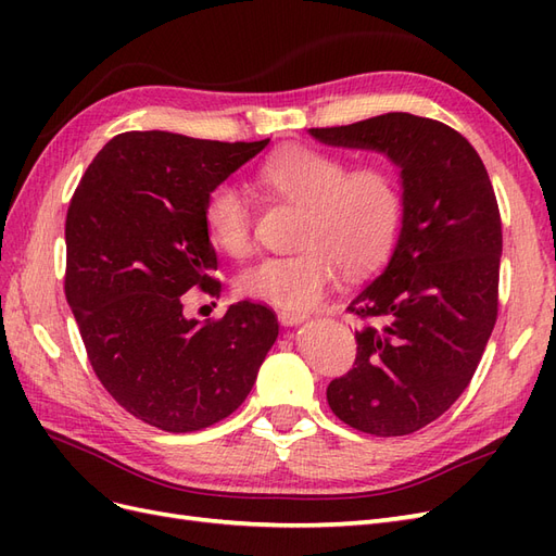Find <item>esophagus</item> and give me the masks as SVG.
I'll list each match as a JSON object with an SVG mask.
<instances>
[{
  "mask_svg": "<svg viewBox=\"0 0 556 556\" xmlns=\"http://www.w3.org/2000/svg\"><path fill=\"white\" fill-rule=\"evenodd\" d=\"M278 319L280 323L285 325V327H292V325H299V323H304L306 319V313H301V311H278Z\"/></svg>",
  "mask_w": 556,
  "mask_h": 556,
  "instance_id": "1",
  "label": "esophagus"
}]
</instances>
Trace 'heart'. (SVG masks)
Listing matches in <instances>:
<instances>
[{
	"instance_id": "1",
	"label": "heart",
	"mask_w": 556,
	"mask_h": 556,
	"mask_svg": "<svg viewBox=\"0 0 556 556\" xmlns=\"http://www.w3.org/2000/svg\"><path fill=\"white\" fill-rule=\"evenodd\" d=\"M255 180L278 199L304 206L292 255H271L243 268L237 288L250 299L290 311L323 301L339 266L348 276L371 274L399 241L406 213L403 185L390 164L350 160L315 146H285L264 157ZM208 241L229 257L255 245V213L229 180L211 185L201 206Z\"/></svg>"
}]
</instances>
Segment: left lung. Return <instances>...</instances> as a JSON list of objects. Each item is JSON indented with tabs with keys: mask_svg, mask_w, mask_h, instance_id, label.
Segmentation results:
<instances>
[{
	"mask_svg": "<svg viewBox=\"0 0 556 556\" xmlns=\"http://www.w3.org/2000/svg\"><path fill=\"white\" fill-rule=\"evenodd\" d=\"M311 134L401 166V237L348 306L364 319L357 359L329 382L327 401L352 429L406 435L462 396L496 325L503 233L492 180L476 148L431 117L384 113Z\"/></svg>",
	"mask_w": 556,
	"mask_h": 556,
	"instance_id": "left-lung-1",
	"label": "left lung"
}]
</instances>
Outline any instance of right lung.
I'll list each match as a JSON object with an SVG mask.
<instances>
[{
	"instance_id": "right-lung-1",
	"label": "right lung",
	"mask_w": 556,
	"mask_h": 556,
	"mask_svg": "<svg viewBox=\"0 0 556 556\" xmlns=\"http://www.w3.org/2000/svg\"><path fill=\"white\" fill-rule=\"evenodd\" d=\"M268 143L169 131L117 134L90 162L66 211L64 294L104 390L141 422L188 433L220 422L255 384L276 313L239 301L188 319L182 294H220L201 206Z\"/></svg>"
}]
</instances>
